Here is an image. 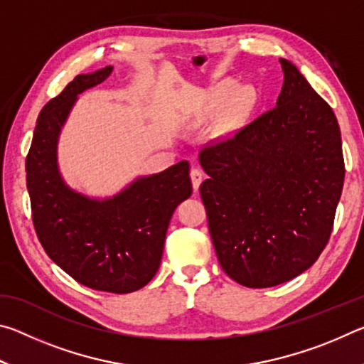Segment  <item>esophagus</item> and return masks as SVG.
<instances>
[{"mask_svg": "<svg viewBox=\"0 0 364 364\" xmlns=\"http://www.w3.org/2000/svg\"><path fill=\"white\" fill-rule=\"evenodd\" d=\"M202 180H204V173H202V170H200L199 167H193V168H191V181H193L194 191L199 189Z\"/></svg>", "mask_w": 364, "mask_h": 364, "instance_id": "34e87169", "label": "esophagus"}]
</instances>
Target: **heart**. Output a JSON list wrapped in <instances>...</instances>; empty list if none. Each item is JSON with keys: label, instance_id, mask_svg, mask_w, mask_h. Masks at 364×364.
Here are the masks:
<instances>
[{"label": "heart", "instance_id": "obj_1", "mask_svg": "<svg viewBox=\"0 0 364 364\" xmlns=\"http://www.w3.org/2000/svg\"><path fill=\"white\" fill-rule=\"evenodd\" d=\"M236 86H234V83H221L217 90L213 91V97L215 101L217 102H223L226 101L228 97H230L232 95V91ZM250 101H252V96L247 90H242L239 91V93L236 95V97H234V104H232V115L234 117H241L245 110L249 109L250 106Z\"/></svg>", "mask_w": 364, "mask_h": 364}]
</instances>
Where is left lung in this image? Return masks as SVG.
Masks as SVG:
<instances>
[{"mask_svg":"<svg viewBox=\"0 0 364 364\" xmlns=\"http://www.w3.org/2000/svg\"><path fill=\"white\" fill-rule=\"evenodd\" d=\"M278 106L202 147L208 230L225 273L273 287L311 267L329 242L345 164L334 110L279 59Z\"/></svg>","mask_w":364,"mask_h":364,"instance_id":"obj_1","label":"left lung"}]
</instances>
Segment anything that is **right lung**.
<instances>
[{"label":"right lung","mask_w":364,"mask_h":364,"mask_svg":"<svg viewBox=\"0 0 364 364\" xmlns=\"http://www.w3.org/2000/svg\"><path fill=\"white\" fill-rule=\"evenodd\" d=\"M112 67L77 75L38 115L26 159L32 220L51 260L80 284L128 294L144 287L162 260L175 208L193 194L189 162L144 176L119 196L93 200L65 186L56 164L60 127L77 95L106 80Z\"/></svg>","instance_id":"right-lung-1"}]
</instances>
